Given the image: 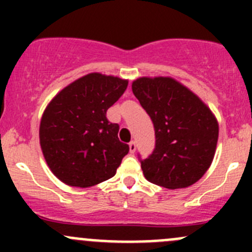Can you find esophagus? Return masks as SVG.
<instances>
[{
  "instance_id": "esophagus-1",
  "label": "esophagus",
  "mask_w": 252,
  "mask_h": 252,
  "mask_svg": "<svg viewBox=\"0 0 252 252\" xmlns=\"http://www.w3.org/2000/svg\"><path fill=\"white\" fill-rule=\"evenodd\" d=\"M135 150H136V144L134 141H131V142H129V151L131 152V154H134V152H135Z\"/></svg>"
}]
</instances>
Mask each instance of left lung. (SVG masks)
Returning <instances> with one entry per match:
<instances>
[{
  "instance_id": "1",
  "label": "left lung",
  "mask_w": 252,
  "mask_h": 252,
  "mask_svg": "<svg viewBox=\"0 0 252 252\" xmlns=\"http://www.w3.org/2000/svg\"><path fill=\"white\" fill-rule=\"evenodd\" d=\"M155 126L156 145L141 169L150 183L183 189L201 179L215 157L218 122L191 90L169 77H142L131 84Z\"/></svg>"
}]
</instances>
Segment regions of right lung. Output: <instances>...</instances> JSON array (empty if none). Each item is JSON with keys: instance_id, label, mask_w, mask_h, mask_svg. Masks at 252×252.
<instances>
[{"instance_id": "right-lung-1", "label": "right lung", "mask_w": 252, "mask_h": 252, "mask_svg": "<svg viewBox=\"0 0 252 252\" xmlns=\"http://www.w3.org/2000/svg\"><path fill=\"white\" fill-rule=\"evenodd\" d=\"M128 80L90 73L60 91L40 122V145L52 173L69 187L89 188L116 174L129 146L106 112L126 91Z\"/></svg>"}]
</instances>
